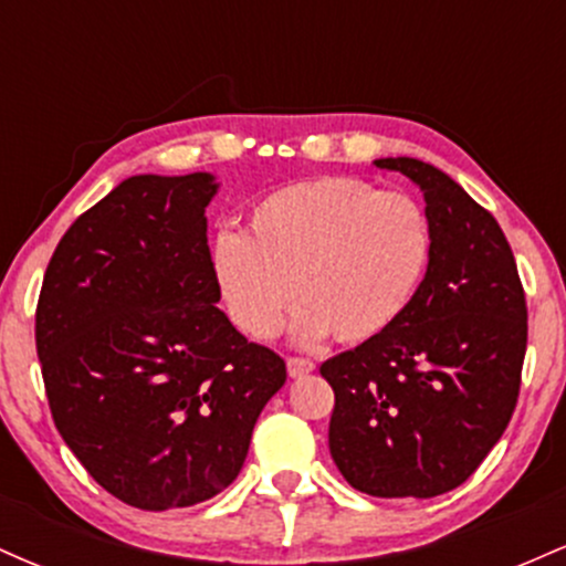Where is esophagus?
Returning a JSON list of instances; mask_svg holds the SVG:
<instances>
[{
	"mask_svg": "<svg viewBox=\"0 0 566 566\" xmlns=\"http://www.w3.org/2000/svg\"><path fill=\"white\" fill-rule=\"evenodd\" d=\"M316 365L311 359H301V356H290L287 359V373L290 378H303V375L314 373Z\"/></svg>",
	"mask_w": 566,
	"mask_h": 566,
	"instance_id": "1",
	"label": "esophagus"
}]
</instances>
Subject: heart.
Returning a JSON list of instances; mask_svg holds the SVG:
<instances>
[{
	"mask_svg": "<svg viewBox=\"0 0 566 566\" xmlns=\"http://www.w3.org/2000/svg\"><path fill=\"white\" fill-rule=\"evenodd\" d=\"M431 255V220L412 193L324 175L258 199L247 233H218L210 265L244 335L276 337L297 295L292 335L311 346L391 329L423 290Z\"/></svg>",
	"mask_w": 566,
	"mask_h": 566,
	"instance_id": "heart-1",
	"label": "heart"
}]
</instances>
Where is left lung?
<instances>
[{
	"label": "left lung",
	"instance_id": "left-lung-1",
	"mask_svg": "<svg viewBox=\"0 0 566 566\" xmlns=\"http://www.w3.org/2000/svg\"><path fill=\"white\" fill-rule=\"evenodd\" d=\"M420 186L433 231L423 290L391 329L319 367L333 386L329 452L354 490L437 497L479 469L509 426L527 301L497 220L420 159H375Z\"/></svg>",
	"mask_w": 566,
	"mask_h": 566
}]
</instances>
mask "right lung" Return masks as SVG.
<instances>
[{"mask_svg":"<svg viewBox=\"0 0 566 566\" xmlns=\"http://www.w3.org/2000/svg\"><path fill=\"white\" fill-rule=\"evenodd\" d=\"M216 175H133L63 233L36 305L50 412L90 476L167 511L216 497L287 380L218 308L205 210Z\"/></svg>","mask_w":566,"mask_h":566,"instance_id":"add662e5","label":"right lung"}]
</instances>
